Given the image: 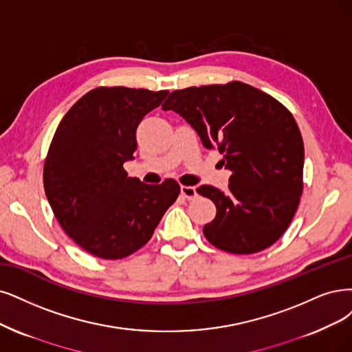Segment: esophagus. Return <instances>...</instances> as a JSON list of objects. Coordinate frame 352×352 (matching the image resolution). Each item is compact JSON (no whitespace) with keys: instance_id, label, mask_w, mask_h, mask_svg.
Returning <instances> with one entry per match:
<instances>
[{"instance_id":"esophagus-1","label":"esophagus","mask_w":352,"mask_h":352,"mask_svg":"<svg viewBox=\"0 0 352 352\" xmlns=\"http://www.w3.org/2000/svg\"><path fill=\"white\" fill-rule=\"evenodd\" d=\"M181 196H183L187 200H194L197 197V190H196V187L181 186Z\"/></svg>"}]
</instances>
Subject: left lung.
<instances>
[{
    "instance_id": "obj_1",
    "label": "left lung",
    "mask_w": 352,
    "mask_h": 352,
    "mask_svg": "<svg viewBox=\"0 0 352 352\" xmlns=\"http://www.w3.org/2000/svg\"><path fill=\"white\" fill-rule=\"evenodd\" d=\"M162 109L183 117L232 173L225 192L197 188L217 210L203 229L206 239L230 254H254L277 242L303 191L305 146L292 113L239 81L177 89Z\"/></svg>"
}]
</instances>
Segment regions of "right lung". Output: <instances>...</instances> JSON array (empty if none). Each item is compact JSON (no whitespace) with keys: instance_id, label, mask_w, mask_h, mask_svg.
I'll use <instances>...</instances> for the list:
<instances>
[{"instance_id":"1","label":"right lung","mask_w":352,"mask_h":352,"mask_svg":"<svg viewBox=\"0 0 352 352\" xmlns=\"http://www.w3.org/2000/svg\"><path fill=\"white\" fill-rule=\"evenodd\" d=\"M169 91L98 87L59 123L43 169L47 201L67 235L87 252L119 259L142 248L179 194L174 179L127 177L136 129Z\"/></svg>"}]
</instances>
